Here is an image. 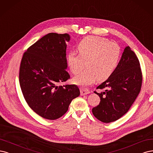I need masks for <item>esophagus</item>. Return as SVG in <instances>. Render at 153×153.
<instances>
[{
	"label": "esophagus",
	"instance_id": "1",
	"mask_svg": "<svg viewBox=\"0 0 153 153\" xmlns=\"http://www.w3.org/2000/svg\"><path fill=\"white\" fill-rule=\"evenodd\" d=\"M80 91H81V95L82 96L90 93V91L89 90L87 89H85V88H81V89H80Z\"/></svg>",
	"mask_w": 153,
	"mask_h": 153
}]
</instances>
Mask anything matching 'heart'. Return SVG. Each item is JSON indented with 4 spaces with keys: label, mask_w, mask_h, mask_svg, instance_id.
I'll list each match as a JSON object with an SVG mask.
<instances>
[{
    "label": "heart",
    "mask_w": 153,
    "mask_h": 153,
    "mask_svg": "<svg viewBox=\"0 0 153 153\" xmlns=\"http://www.w3.org/2000/svg\"><path fill=\"white\" fill-rule=\"evenodd\" d=\"M79 54L71 53L67 63L74 74L81 72L72 79L73 82L80 86H87L97 79L103 81L109 77L116 68L121 57V48L116 42L96 36L84 38L77 46Z\"/></svg>",
    "instance_id": "1"
}]
</instances>
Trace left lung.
Segmentation results:
<instances>
[{"mask_svg": "<svg viewBox=\"0 0 153 153\" xmlns=\"http://www.w3.org/2000/svg\"><path fill=\"white\" fill-rule=\"evenodd\" d=\"M142 81L139 59L126 46L121 60L112 74L97 89L104 90L100 93L99 105L92 109L94 116L102 122L115 121L128 111L140 93Z\"/></svg>", "mask_w": 153, "mask_h": 153, "instance_id": "1", "label": "left lung"}]
</instances>
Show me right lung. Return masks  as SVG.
<instances>
[{
  "label": "right lung",
  "instance_id": "add662e5",
  "mask_svg": "<svg viewBox=\"0 0 153 153\" xmlns=\"http://www.w3.org/2000/svg\"><path fill=\"white\" fill-rule=\"evenodd\" d=\"M68 33H50L23 54L19 81L23 97L36 113L47 120L62 117L72 100L80 95L75 85L58 86L70 78L66 71Z\"/></svg>",
  "mask_w": 153,
  "mask_h": 153
}]
</instances>
